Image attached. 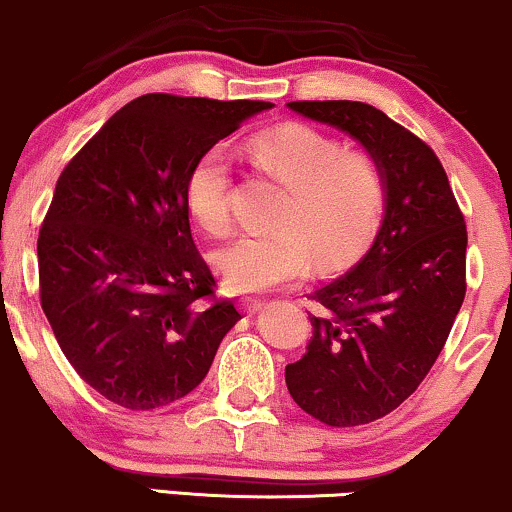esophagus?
Returning <instances> with one entry per match:
<instances>
[{"label":"esophagus","mask_w":512,"mask_h":512,"mask_svg":"<svg viewBox=\"0 0 512 512\" xmlns=\"http://www.w3.org/2000/svg\"><path fill=\"white\" fill-rule=\"evenodd\" d=\"M242 311L246 313V315H254V313H258L263 308V301L261 299H251V296H246V299H242Z\"/></svg>","instance_id":"obj_1"}]
</instances>
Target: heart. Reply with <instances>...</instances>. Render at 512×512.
I'll return each mask as SVG.
<instances>
[{"mask_svg":"<svg viewBox=\"0 0 512 512\" xmlns=\"http://www.w3.org/2000/svg\"><path fill=\"white\" fill-rule=\"evenodd\" d=\"M249 149L292 199L277 223L280 235L242 237L218 254V273L232 292L292 285L308 275L313 258L323 268H342L363 254L387 194L377 159L344 151L342 142L301 123L261 132ZM227 192L230 159L223 149H208L189 170L185 197L192 218L213 237L232 227Z\"/></svg>","mask_w":512,"mask_h":512,"instance_id":"1","label":"heart"}]
</instances>
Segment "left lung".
I'll list each match as a JSON object with an SVG mask.
<instances>
[{"mask_svg":"<svg viewBox=\"0 0 512 512\" xmlns=\"http://www.w3.org/2000/svg\"><path fill=\"white\" fill-rule=\"evenodd\" d=\"M353 137L382 166L384 216L349 273L318 289L313 337L285 368L292 399L332 427L365 425L399 408L437 361L465 299L463 213L420 137L363 102H289Z\"/></svg>","mask_w":512,"mask_h":512,"instance_id":"1","label":"left lung"}]
</instances>
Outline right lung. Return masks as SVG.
Wrapping results in <instances>:
<instances>
[{
    "instance_id": "1",
    "label": "right lung",
    "mask_w": 512,
    "mask_h": 512,
    "mask_svg": "<svg viewBox=\"0 0 512 512\" xmlns=\"http://www.w3.org/2000/svg\"><path fill=\"white\" fill-rule=\"evenodd\" d=\"M270 102L144 94L63 168L37 239L42 311L75 372L130 410L197 389L242 315L211 301L189 227L201 154Z\"/></svg>"
}]
</instances>
